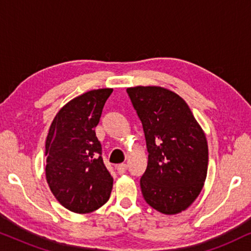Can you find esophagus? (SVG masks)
Listing matches in <instances>:
<instances>
[{"mask_svg":"<svg viewBox=\"0 0 251 251\" xmlns=\"http://www.w3.org/2000/svg\"><path fill=\"white\" fill-rule=\"evenodd\" d=\"M126 170H127V165H126L125 163H122V164L117 165V171H118L119 175H124V173L126 172Z\"/></svg>","mask_w":251,"mask_h":251,"instance_id":"obj_1","label":"esophagus"}]
</instances>
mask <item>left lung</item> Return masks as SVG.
Wrapping results in <instances>:
<instances>
[{
    "instance_id": "1",
    "label": "left lung",
    "mask_w": 251,
    "mask_h": 251,
    "mask_svg": "<svg viewBox=\"0 0 251 251\" xmlns=\"http://www.w3.org/2000/svg\"><path fill=\"white\" fill-rule=\"evenodd\" d=\"M142 123L148 165L140 179L146 202L176 215L201 193L208 172V143L187 103L169 89L138 86L126 89Z\"/></svg>"
}]
</instances>
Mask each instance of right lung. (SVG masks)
<instances>
[{
  "label": "right lung",
  "instance_id": "1",
  "mask_svg": "<svg viewBox=\"0 0 251 251\" xmlns=\"http://www.w3.org/2000/svg\"><path fill=\"white\" fill-rule=\"evenodd\" d=\"M113 89H94L73 99L53 118L46 141V178L56 200L70 211L88 213L106 203L113 178L95 133Z\"/></svg>",
  "mask_w": 251,
  "mask_h": 251
}]
</instances>
